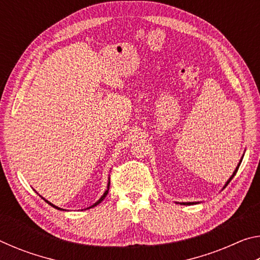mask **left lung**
Here are the masks:
<instances>
[{
	"instance_id": "8db88e82",
	"label": "left lung",
	"mask_w": 260,
	"mask_h": 260,
	"mask_svg": "<svg viewBox=\"0 0 260 260\" xmlns=\"http://www.w3.org/2000/svg\"><path fill=\"white\" fill-rule=\"evenodd\" d=\"M243 156H244V153L243 155H242V157H241V159H240V161H239V164H237V166H236V169L234 170V172H233V174L231 175V178L227 180L226 181V183H225V186L222 187V189H225L226 188V186L228 183H230L231 181H232V179L235 177V174H236V172H237V170H239V167H240V165H241V162H242V159H243ZM175 203L177 204H181V205H191V204H199L200 202H181V203H179V202H175Z\"/></svg>"
}]
</instances>
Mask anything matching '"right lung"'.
I'll return each mask as SVG.
<instances>
[{
    "label": "right lung",
    "instance_id": "add662e5",
    "mask_svg": "<svg viewBox=\"0 0 260 260\" xmlns=\"http://www.w3.org/2000/svg\"><path fill=\"white\" fill-rule=\"evenodd\" d=\"M109 187H110V178H109V181H108V186H107V189H105V191H104V193H103V195L102 196H101V199L98 201V202H95V203L93 204V205H90L89 206V208H87V209H91V208H94V206H96V205H99L100 203H101V202H102L104 199H105V196H107L108 195V191H109ZM37 193H39V192H37ZM39 196H40L41 197V199H43V197L41 196V195H39ZM43 201H45V202H47V203L48 204H49V205H51L52 206V208H55V209H57V210H60V211H67V210H64V209H60V208H58V206H56V205H54V204H52V203H50V202L49 201H47L46 199H43ZM87 209H85V210H87Z\"/></svg>",
    "mask_w": 260,
    "mask_h": 260
}]
</instances>
